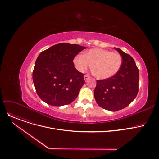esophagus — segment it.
<instances>
[{
	"instance_id": "1",
	"label": "esophagus",
	"mask_w": 159,
	"mask_h": 159,
	"mask_svg": "<svg viewBox=\"0 0 159 159\" xmlns=\"http://www.w3.org/2000/svg\"><path fill=\"white\" fill-rule=\"evenodd\" d=\"M90 78V76L89 75H84V79L85 80V82H87V80Z\"/></svg>"
}]
</instances>
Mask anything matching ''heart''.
I'll list each match as a JSON object with an SVG mask.
<instances>
[{
  "label": "heart",
  "mask_w": 159,
  "mask_h": 159,
  "mask_svg": "<svg viewBox=\"0 0 159 159\" xmlns=\"http://www.w3.org/2000/svg\"><path fill=\"white\" fill-rule=\"evenodd\" d=\"M75 69L85 72L91 66L93 74L99 79H107L115 75L120 69L122 57L118 52L102 48H92L84 55H77L73 60Z\"/></svg>",
  "instance_id": "obj_1"
}]
</instances>
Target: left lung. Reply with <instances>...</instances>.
Segmentation results:
<instances>
[{"instance_id":"left-lung-1","label":"left lung","mask_w":159,"mask_h":159,"mask_svg":"<svg viewBox=\"0 0 159 159\" xmlns=\"http://www.w3.org/2000/svg\"><path fill=\"white\" fill-rule=\"evenodd\" d=\"M115 48L123 58L120 69L109 79L97 80L94 93L98 104L111 111H117L128 106L139 92V71L134 60L121 49Z\"/></svg>"}]
</instances>
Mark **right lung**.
Returning a JSON list of instances; mask_svg holds the SVG:
<instances>
[{
	"label": "right lung",
	"instance_id": "add662e5",
	"mask_svg": "<svg viewBox=\"0 0 159 159\" xmlns=\"http://www.w3.org/2000/svg\"><path fill=\"white\" fill-rule=\"evenodd\" d=\"M86 47L76 44L58 43L42 52L33 72L37 94L55 106L69 104L78 96L85 83L84 74L76 70L73 60Z\"/></svg>",
	"mask_w": 159,
	"mask_h": 159
}]
</instances>
